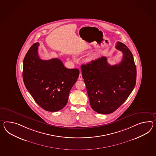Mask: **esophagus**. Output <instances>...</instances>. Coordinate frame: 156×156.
<instances>
[{
    "label": "esophagus",
    "instance_id": "1",
    "mask_svg": "<svg viewBox=\"0 0 156 156\" xmlns=\"http://www.w3.org/2000/svg\"><path fill=\"white\" fill-rule=\"evenodd\" d=\"M82 75L81 73H80V75H79V77H78V80H82Z\"/></svg>",
    "mask_w": 156,
    "mask_h": 156
}]
</instances>
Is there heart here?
I'll return each mask as SVG.
<instances>
[{
	"mask_svg": "<svg viewBox=\"0 0 156 156\" xmlns=\"http://www.w3.org/2000/svg\"><path fill=\"white\" fill-rule=\"evenodd\" d=\"M92 59V58H90L89 60H91Z\"/></svg>",
	"mask_w": 156,
	"mask_h": 156,
	"instance_id": "1",
	"label": "heart"
}]
</instances>
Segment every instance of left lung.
<instances>
[{
    "instance_id": "1",
    "label": "left lung",
    "mask_w": 156,
    "mask_h": 156,
    "mask_svg": "<svg viewBox=\"0 0 156 156\" xmlns=\"http://www.w3.org/2000/svg\"><path fill=\"white\" fill-rule=\"evenodd\" d=\"M115 48L123 53L119 64L111 65L103 56L81 66L90 105L100 114H110L117 110L136 84V68L133 54L121 42H117Z\"/></svg>"
}]
</instances>
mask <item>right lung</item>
Instances as JSON below:
<instances>
[{
  "mask_svg": "<svg viewBox=\"0 0 156 156\" xmlns=\"http://www.w3.org/2000/svg\"><path fill=\"white\" fill-rule=\"evenodd\" d=\"M39 43L27 51L23 62V80L35 101L43 109L57 112L68 101L69 92L78 78V69L66 68L57 58L43 60L38 56Z\"/></svg>",
  "mask_w": 156,
  "mask_h": 156,
  "instance_id": "1",
  "label": "right lung"
}]
</instances>
